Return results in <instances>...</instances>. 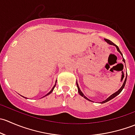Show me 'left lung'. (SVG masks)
<instances>
[{
	"mask_svg": "<svg viewBox=\"0 0 135 135\" xmlns=\"http://www.w3.org/2000/svg\"><path fill=\"white\" fill-rule=\"evenodd\" d=\"M104 40H105V41L107 42V44H110V45H112V46H115V47H116V49H117V50H118V52H119V54H120L121 55H122V57H123V55H122V52H121V51H120V50H119V47H118V46H117L115 44H114V43H113L112 42V41H110V40H108V39H105V38H104ZM123 62H125V64H126V61H125V59H124V58H123ZM127 74H126V79H125L124 81H123V85H122V86L121 87V88H120V89H119V90H118V91H117L116 92H115V93H113L112 95H110V96L109 97H108V98H107V99H106V100H103V101L100 102V103H101V104H103V103H107V102L109 101V100H112V99H114V97H116L117 95H119V93H121V92H122V91L123 90V88H124L125 85H126V81H127ZM76 85H77V87H78V93L80 94V95H81V97H84V99H87V100H89V101H91V102H93V101H92V100H91L90 99H88V98H87L86 97H85V95H84V93H83L82 92H81V91L80 90V88H79V85H78V83H77V81H76Z\"/></svg>",
	"mask_w": 135,
	"mask_h": 135,
	"instance_id": "left-lung-1",
	"label": "left lung"
}]
</instances>
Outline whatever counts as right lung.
Here are the masks:
<instances>
[{
    "label": "right lung",
    "mask_w": 135,
    "mask_h": 135,
    "mask_svg": "<svg viewBox=\"0 0 135 135\" xmlns=\"http://www.w3.org/2000/svg\"><path fill=\"white\" fill-rule=\"evenodd\" d=\"M56 83H57V81H55V85H54V87H53V88H52V89H51V91H50V92H49V93H47V95H45V97H46V96H47V95H50V93H52V91H54V88H55V85H56Z\"/></svg>",
    "instance_id": "add662e5"
}]
</instances>
